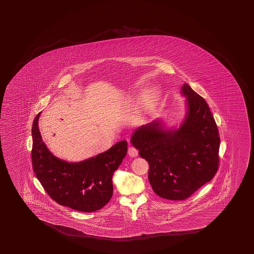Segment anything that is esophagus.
<instances>
[{"mask_svg":"<svg viewBox=\"0 0 254 254\" xmlns=\"http://www.w3.org/2000/svg\"><path fill=\"white\" fill-rule=\"evenodd\" d=\"M128 154L130 157H136L138 155V150L133 146H129L128 149Z\"/></svg>","mask_w":254,"mask_h":254,"instance_id":"obj_1","label":"esophagus"}]
</instances>
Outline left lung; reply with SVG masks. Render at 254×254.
<instances>
[{
  "mask_svg": "<svg viewBox=\"0 0 254 254\" xmlns=\"http://www.w3.org/2000/svg\"><path fill=\"white\" fill-rule=\"evenodd\" d=\"M188 111L179 129H166L161 120L135 129L130 142L149 162L153 191L167 200L189 198L214 177L219 168L220 135L205 100L182 87Z\"/></svg>",
  "mask_w": 254,
  "mask_h": 254,
  "instance_id": "obj_1",
  "label": "left lung"
}]
</instances>
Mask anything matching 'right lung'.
Returning <instances> with one entry per match:
<instances>
[{"instance_id": "1", "label": "right lung", "mask_w": 254, "mask_h": 254, "mask_svg": "<svg viewBox=\"0 0 254 254\" xmlns=\"http://www.w3.org/2000/svg\"><path fill=\"white\" fill-rule=\"evenodd\" d=\"M40 115H36L32 129V162L43 189L54 201L76 211L102 209L113 196V175L127 153V141H119L108 151L82 162L63 161L43 142L38 127Z\"/></svg>"}]
</instances>
